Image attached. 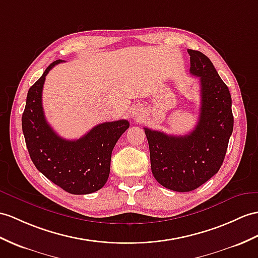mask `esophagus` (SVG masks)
<instances>
[{"instance_id":"obj_1","label":"esophagus","mask_w":258,"mask_h":258,"mask_svg":"<svg viewBox=\"0 0 258 258\" xmlns=\"http://www.w3.org/2000/svg\"><path fill=\"white\" fill-rule=\"evenodd\" d=\"M141 110H139V109H134V111H133V116L135 117V118H140L141 117Z\"/></svg>"}]
</instances>
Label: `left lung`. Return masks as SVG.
Segmentation results:
<instances>
[{
	"mask_svg": "<svg viewBox=\"0 0 258 258\" xmlns=\"http://www.w3.org/2000/svg\"><path fill=\"white\" fill-rule=\"evenodd\" d=\"M190 55V74L200 80L199 120L185 136H171L144 128L154 178L174 191H191L221 167L233 131L232 99L208 56L197 50Z\"/></svg>",
	"mask_w": 258,
	"mask_h": 258,
	"instance_id": "left-lung-1",
	"label": "left lung"
}]
</instances>
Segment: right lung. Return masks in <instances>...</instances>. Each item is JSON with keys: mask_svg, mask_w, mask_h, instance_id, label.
Returning <instances> with one entry per match:
<instances>
[{"mask_svg": "<svg viewBox=\"0 0 258 258\" xmlns=\"http://www.w3.org/2000/svg\"><path fill=\"white\" fill-rule=\"evenodd\" d=\"M61 62H52L29 89L22 117L23 134L30 159L40 173L68 192L92 194L107 181L112 149L129 128V121L99 123L78 140L56 135L43 114L42 89L46 75Z\"/></svg>", "mask_w": 258, "mask_h": 258, "instance_id": "add662e5", "label": "right lung"}]
</instances>
